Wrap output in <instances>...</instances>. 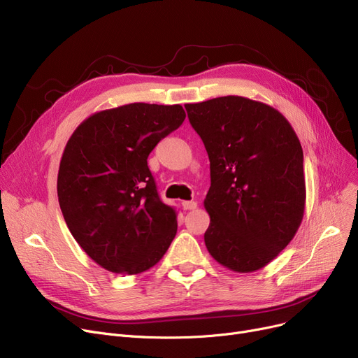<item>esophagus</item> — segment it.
<instances>
[{"label": "esophagus", "mask_w": 358, "mask_h": 358, "mask_svg": "<svg viewBox=\"0 0 358 358\" xmlns=\"http://www.w3.org/2000/svg\"><path fill=\"white\" fill-rule=\"evenodd\" d=\"M183 210H195L196 208V202L195 201H183L182 202Z\"/></svg>", "instance_id": "esophagus-1"}]
</instances>
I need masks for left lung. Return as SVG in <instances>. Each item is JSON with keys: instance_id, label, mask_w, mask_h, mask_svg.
I'll use <instances>...</instances> for the list:
<instances>
[{"instance_id": "8db88e82", "label": "left lung", "mask_w": 358, "mask_h": 358, "mask_svg": "<svg viewBox=\"0 0 358 358\" xmlns=\"http://www.w3.org/2000/svg\"><path fill=\"white\" fill-rule=\"evenodd\" d=\"M210 159L203 241L236 272L264 268L292 242L304 213L303 150L274 108L241 96L185 105Z\"/></svg>"}]
</instances>
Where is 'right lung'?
<instances>
[{
  "label": "right lung",
  "mask_w": 358,
  "mask_h": 358,
  "mask_svg": "<svg viewBox=\"0 0 358 358\" xmlns=\"http://www.w3.org/2000/svg\"><path fill=\"white\" fill-rule=\"evenodd\" d=\"M185 117L180 105L131 103L92 115L68 140L59 207L77 243L101 268L140 274L175 239L176 211L160 199L147 159Z\"/></svg>",
  "instance_id": "right-lung-1"
}]
</instances>
